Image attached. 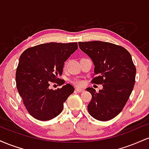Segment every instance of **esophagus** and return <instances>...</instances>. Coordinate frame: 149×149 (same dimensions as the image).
<instances>
[{"instance_id":"34e87169","label":"esophagus","mask_w":149,"mask_h":149,"mask_svg":"<svg viewBox=\"0 0 149 149\" xmlns=\"http://www.w3.org/2000/svg\"><path fill=\"white\" fill-rule=\"evenodd\" d=\"M76 91H77V92H80H80H84V91H85V90H83V89L76 88Z\"/></svg>"}]
</instances>
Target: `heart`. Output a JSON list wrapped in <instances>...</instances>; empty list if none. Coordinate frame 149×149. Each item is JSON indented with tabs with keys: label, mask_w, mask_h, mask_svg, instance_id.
I'll return each mask as SVG.
<instances>
[{
	"label": "heart",
	"mask_w": 149,
	"mask_h": 149,
	"mask_svg": "<svg viewBox=\"0 0 149 149\" xmlns=\"http://www.w3.org/2000/svg\"><path fill=\"white\" fill-rule=\"evenodd\" d=\"M66 64H67V61H65V62L64 63V66H63L64 69L66 68ZM71 82L73 85H75V86H81V85L83 84V80L79 79V78H74V79L71 80Z\"/></svg>",
	"instance_id": "1"
}]
</instances>
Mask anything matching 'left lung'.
Segmentation results:
<instances>
[{
  "label": "left lung",
  "mask_w": 149,
  "mask_h": 149,
  "mask_svg": "<svg viewBox=\"0 0 149 149\" xmlns=\"http://www.w3.org/2000/svg\"><path fill=\"white\" fill-rule=\"evenodd\" d=\"M78 45L95 65L92 83L103 85L99 92L92 88L86 89L92 95L89 113L98 120H109L127 103L134 88L136 67L130 52L120 45L98 40L79 42Z\"/></svg>",
  "instance_id": "8db88e82"
}]
</instances>
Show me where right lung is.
<instances>
[{"label": "right lung", "instance_id": "1", "mask_svg": "<svg viewBox=\"0 0 149 149\" xmlns=\"http://www.w3.org/2000/svg\"><path fill=\"white\" fill-rule=\"evenodd\" d=\"M78 49L77 42H49L27 48L22 52L16 71L17 88L31 116L49 120L62 111L65 101L74 91L70 84L54 90L51 83L64 84V61Z\"/></svg>", "mask_w": 149, "mask_h": 149}]
</instances>
